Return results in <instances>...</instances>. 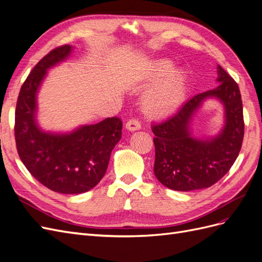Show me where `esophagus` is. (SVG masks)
I'll return each mask as SVG.
<instances>
[{"label": "esophagus", "instance_id": "34e87169", "mask_svg": "<svg viewBox=\"0 0 262 262\" xmlns=\"http://www.w3.org/2000/svg\"><path fill=\"white\" fill-rule=\"evenodd\" d=\"M125 128L129 131H137L141 129V123L137 119H130V120L125 123Z\"/></svg>", "mask_w": 262, "mask_h": 262}]
</instances>
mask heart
Wrapping results in <instances>:
<instances>
[{
	"label": "heart",
	"mask_w": 262,
	"mask_h": 262,
	"mask_svg": "<svg viewBox=\"0 0 262 262\" xmlns=\"http://www.w3.org/2000/svg\"><path fill=\"white\" fill-rule=\"evenodd\" d=\"M172 69V63L166 60L155 62L150 69L148 81L156 84L142 97V110L146 116L152 118L169 116L184 102L187 94V76L181 70L171 73Z\"/></svg>",
	"instance_id": "1"
}]
</instances>
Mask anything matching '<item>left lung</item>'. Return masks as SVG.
Returning <instances> with one entry per match:
<instances>
[{"label":"left lung","instance_id":"left-lung-1","mask_svg":"<svg viewBox=\"0 0 262 262\" xmlns=\"http://www.w3.org/2000/svg\"><path fill=\"white\" fill-rule=\"evenodd\" d=\"M216 81L215 89L195 95L175 115L152 125L154 173L165 187L177 191L209 188L231 169L239 154L245 128L239 87L221 66ZM207 98L224 104L226 124L216 137L200 140L191 136L189 121Z\"/></svg>","mask_w":262,"mask_h":262}]
</instances>
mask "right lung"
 Wrapping results in <instances>:
<instances>
[{
    "label": "right lung",
    "instance_id": "add662e5",
    "mask_svg": "<svg viewBox=\"0 0 262 262\" xmlns=\"http://www.w3.org/2000/svg\"><path fill=\"white\" fill-rule=\"evenodd\" d=\"M72 51L66 45L51 50L31 70L21 85L15 110V141L23 164L52 191L77 194L89 191L104 177L110 154L121 139L122 121L107 118L71 133L45 132L36 121L37 93L47 70Z\"/></svg>",
    "mask_w": 262,
    "mask_h": 262
}]
</instances>
